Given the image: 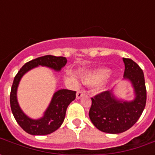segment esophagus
<instances>
[{
	"instance_id": "1",
	"label": "esophagus",
	"mask_w": 155,
	"mask_h": 155,
	"mask_svg": "<svg viewBox=\"0 0 155 155\" xmlns=\"http://www.w3.org/2000/svg\"><path fill=\"white\" fill-rule=\"evenodd\" d=\"M84 95V92H83V91H81V90H80V91H78L77 93H76V98H77V99H80Z\"/></svg>"
}]
</instances>
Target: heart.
Masks as SVG:
<instances>
[{
  "label": "heart",
  "mask_w": 155,
  "mask_h": 155,
  "mask_svg": "<svg viewBox=\"0 0 155 155\" xmlns=\"http://www.w3.org/2000/svg\"><path fill=\"white\" fill-rule=\"evenodd\" d=\"M109 74H110V71L108 69L102 68V69H98L94 71L86 73L83 76L82 80L86 84L95 85L103 82L104 80L108 78Z\"/></svg>",
  "instance_id": "b5f03b06"
}]
</instances>
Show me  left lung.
<instances>
[{
  "label": "left lung",
  "instance_id": "obj_1",
  "mask_svg": "<svg viewBox=\"0 0 155 155\" xmlns=\"http://www.w3.org/2000/svg\"><path fill=\"white\" fill-rule=\"evenodd\" d=\"M124 78L130 80L135 98L130 102L116 99L112 91H104L92 98L89 117L99 130L120 134L132 127L142 115L147 103V88L142 68L130 58H123Z\"/></svg>",
  "mask_w": 155,
  "mask_h": 155
}]
</instances>
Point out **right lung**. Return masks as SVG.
Returning <instances> with one entry per match:
<instances>
[{
  "mask_svg": "<svg viewBox=\"0 0 155 155\" xmlns=\"http://www.w3.org/2000/svg\"><path fill=\"white\" fill-rule=\"evenodd\" d=\"M67 63V58L62 56L44 55L30 60L23 66L15 75L10 92V107L13 117L18 125L25 132L32 135H47L54 132L63 124L68 106L75 99V91L61 89L53 96L49 107L43 117L38 120L30 119L23 113L18 105L17 89L21 78L25 72L38 65L46 66L55 71H60Z\"/></svg>",
  "mask_w": 155,
  "mask_h": 155,
  "instance_id": "right-lung-1",
  "label": "right lung"
}]
</instances>
